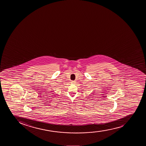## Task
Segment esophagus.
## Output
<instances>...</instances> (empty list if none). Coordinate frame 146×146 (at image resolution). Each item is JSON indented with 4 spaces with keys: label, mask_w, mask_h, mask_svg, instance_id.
I'll return each instance as SVG.
<instances>
[{
    "label": "esophagus",
    "mask_w": 146,
    "mask_h": 146,
    "mask_svg": "<svg viewBox=\"0 0 146 146\" xmlns=\"http://www.w3.org/2000/svg\"><path fill=\"white\" fill-rule=\"evenodd\" d=\"M71 83H72V84H74V83H75V81H71Z\"/></svg>",
    "instance_id": "esophagus-1"
}]
</instances>
